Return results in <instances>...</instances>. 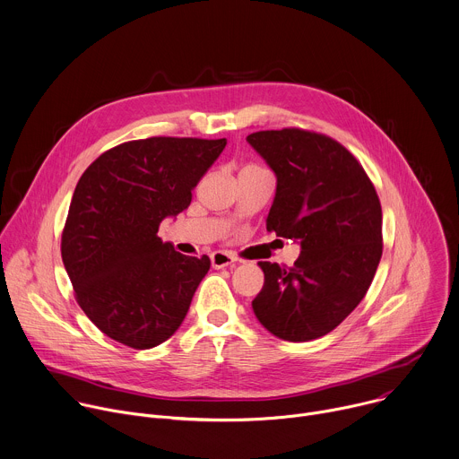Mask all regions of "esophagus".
I'll return each mask as SVG.
<instances>
[{
	"mask_svg": "<svg viewBox=\"0 0 459 459\" xmlns=\"http://www.w3.org/2000/svg\"><path fill=\"white\" fill-rule=\"evenodd\" d=\"M211 264H212V269H225V267L236 264V257H234L230 252L216 250V252H212V255H211Z\"/></svg>",
	"mask_w": 459,
	"mask_h": 459,
	"instance_id": "esophagus-1",
	"label": "esophagus"
}]
</instances>
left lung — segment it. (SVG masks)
I'll list each match as a JSON object with an SVG mask.
<instances>
[{
	"label": "left lung",
	"instance_id": "1",
	"mask_svg": "<svg viewBox=\"0 0 459 459\" xmlns=\"http://www.w3.org/2000/svg\"><path fill=\"white\" fill-rule=\"evenodd\" d=\"M247 142L276 174L267 230L301 247L294 267L259 261L265 283L252 310L276 338L317 340L359 305L374 280L383 252L379 198L359 161L329 136L281 128Z\"/></svg>",
	"mask_w": 459,
	"mask_h": 459
}]
</instances>
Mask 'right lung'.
<instances>
[{
    "label": "right lung",
    "instance_id": "right-lung-1",
    "mask_svg": "<svg viewBox=\"0 0 459 459\" xmlns=\"http://www.w3.org/2000/svg\"><path fill=\"white\" fill-rule=\"evenodd\" d=\"M227 140L147 138L103 152L80 178L61 234L65 271L87 317L133 349L167 342L211 269L158 238L183 212Z\"/></svg>",
    "mask_w": 459,
    "mask_h": 459
}]
</instances>
